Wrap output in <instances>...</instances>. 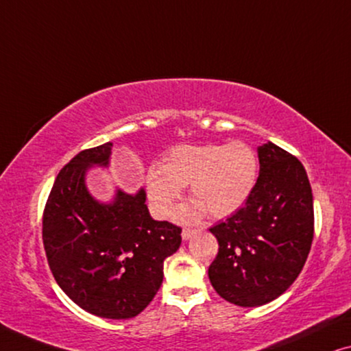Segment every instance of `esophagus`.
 Instances as JSON below:
<instances>
[{"label": "esophagus", "instance_id": "1", "mask_svg": "<svg viewBox=\"0 0 351 351\" xmlns=\"http://www.w3.org/2000/svg\"><path fill=\"white\" fill-rule=\"evenodd\" d=\"M195 234H197L195 229H182L181 237H182V240H189L191 237L195 235Z\"/></svg>", "mask_w": 351, "mask_h": 351}]
</instances>
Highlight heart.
<instances>
[{"label":"heart","instance_id":"obj_1","mask_svg":"<svg viewBox=\"0 0 351 351\" xmlns=\"http://www.w3.org/2000/svg\"><path fill=\"white\" fill-rule=\"evenodd\" d=\"M258 180V159L245 143L229 145H178L167 152L160 165L146 175L147 199L160 218L175 208L181 187L189 186L194 200L178 210L180 221H195L205 213L226 218L250 199Z\"/></svg>","mask_w":351,"mask_h":351}]
</instances>
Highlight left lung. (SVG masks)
<instances>
[{
  "mask_svg": "<svg viewBox=\"0 0 351 351\" xmlns=\"http://www.w3.org/2000/svg\"><path fill=\"white\" fill-rule=\"evenodd\" d=\"M259 176L243 208L210 229L219 250L208 267L221 298L240 307L272 302L294 283L313 240V195L298 157L258 147Z\"/></svg>",
  "mask_w": 351,
  "mask_h": 351,
  "instance_id": "1",
  "label": "left lung"
}]
</instances>
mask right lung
<instances>
[{
    "label": "right lung",
    "mask_w": 351,
    "mask_h": 351,
    "mask_svg": "<svg viewBox=\"0 0 351 351\" xmlns=\"http://www.w3.org/2000/svg\"><path fill=\"white\" fill-rule=\"evenodd\" d=\"M112 143L81 151L57 175L43 215V243L58 286L86 312L127 319L145 310L164 280V261L181 245V227L151 218L146 192L117 189L93 199L87 170L108 167Z\"/></svg>",
    "instance_id": "1"
}]
</instances>
